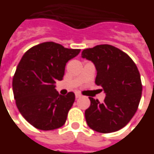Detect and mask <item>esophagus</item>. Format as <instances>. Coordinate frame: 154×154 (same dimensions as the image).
Wrapping results in <instances>:
<instances>
[{"instance_id": "esophagus-1", "label": "esophagus", "mask_w": 154, "mask_h": 154, "mask_svg": "<svg viewBox=\"0 0 154 154\" xmlns=\"http://www.w3.org/2000/svg\"><path fill=\"white\" fill-rule=\"evenodd\" d=\"M75 97H76V99H78V98L81 97V94H78V93H76L75 94Z\"/></svg>"}]
</instances>
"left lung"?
Returning <instances> with one entry per match:
<instances>
[{
    "instance_id": "1",
    "label": "left lung",
    "mask_w": 154,
    "mask_h": 154,
    "mask_svg": "<svg viewBox=\"0 0 154 154\" xmlns=\"http://www.w3.org/2000/svg\"><path fill=\"white\" fill-rule=\"evenodd\" d=\"M82 58L94 63L97 72L95 84L106 95L103 103L89 97L86 123L100 133L122 129L133 118L140 101L142 84L135 63L123 51L110 45L86 49Z\"/></svg>"
}]
</instances>
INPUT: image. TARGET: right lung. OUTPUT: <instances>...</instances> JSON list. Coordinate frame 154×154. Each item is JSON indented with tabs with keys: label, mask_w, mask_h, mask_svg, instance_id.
Listing matches in <instances>:
<instances>
[{
	"label": "right lung",
	"mask_w": 154,
	"mask_h": 154,
	"mask_svg": "<svg viewBox=\"0 0 154 154\" xmlns=\"http://www.w3.org/2000/svg\"><path fill=\"white\" fill-rule=\"evenodd\" d=\"M80 51L49 42L35 45L23 54L14 76L13 92L19 112L32 126L51 131L65 123L75 94L61 95L55 83L63 80L66 63Z\"/></svg>",
	"instance_id": "1"
}]
</instances>
